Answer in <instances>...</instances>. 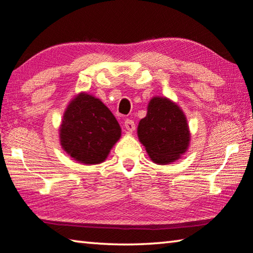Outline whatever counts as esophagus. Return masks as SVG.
Masks as SVG:
<instances>
[{
  "label": "esophagus",
  "instance_id": "1",
  "mask_svg": "<svg viewBox=\"0 0 253 253\" xmlns=\"http://www.w3.org/2000/svg\"><path fill=\"white\" fill-rule=\"evenodd\" d=\"M125 128L129 131V133H133L135 130V123L131 119H126L125 120Z\"/></svg>",
  "mask_w": 253,
  "mask_h": 253
}]
</instances>
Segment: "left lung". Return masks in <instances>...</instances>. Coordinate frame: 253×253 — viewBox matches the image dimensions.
<instances>
[{"label":"left lung","mask_w":253,"mask_h":253,"mask_svg":"<svg viewBox=\"0 0 253 253\" xmlns=\"http://www.w3.org/2000/svg\"><path fill=\"white\" fill-rule=\"evenodd\" d=\"M137 135L148 156L158 164H169L178 160L186 153L190 141L183 111L164 97L151 99L145 118L138 124Z\"/></svg>","instance_id":"obj_1"}]
</instances>
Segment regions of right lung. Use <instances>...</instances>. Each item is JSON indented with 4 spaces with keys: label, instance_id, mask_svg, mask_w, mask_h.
I'll return each mask as SVG.
<instances>
[{
    "label": "right lung",
    "instance_id": "obj_1",
    "mask_svg": "<svg viewBox=\"0 0 253 253\" xmlns=\"http://www.w3.org/2000/svg\"><path fill=\"white\" fill-rule=\"evenodd\" d=\"M120 136L122 128L112 112L101 100L85 92L69 103L59 127L63 150L83 164L105 161Z\"/></svg>",
    "mask_w": 253,
    "mask_h": 253
}]
</instances>
